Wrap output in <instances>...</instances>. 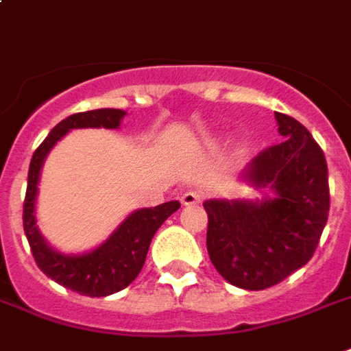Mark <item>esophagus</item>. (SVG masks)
Returning <instances> with one entry per match:
<instances>
[{"label":"esophagus","mask_w":351,"mask_h":351,"mask_svg":"<svg viewBox=\"0 0 351 351\" xmlns=\"http://www.w3.org/2000/svg\"><path fill=\"white\" fill-rule=\"evenodd\" d=\"M203 201V193L197 192V190H188L180 195V203L184 207H190V205H197Z\"/></svg>","instance_id":"1"}]
</instances>
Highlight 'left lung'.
Wrapping results in <instances>:
<instances>
[{
	"label": "left lung",
	"instance_id": "1",
	"mask_svg": "<svg viewBox=\"0 0 351 351\" xmlns=\"http://www.w3.org/2000/svg\"><path fill=\"white\" fill-rule=\"evenodd\" d=\"M285 138L258 154L241 173L262 199H207V251L228 283L262 291L302 268L329 217V173L323 152L295 117L278 114Z\"/></svg>",
	"mask_w": 351,
	"mask_h": 351
}]
</instances>
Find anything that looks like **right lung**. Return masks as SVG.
I'll return each instance as SVG.
<instances>
[{"instance_id": "right-lung-1", "label": "right lung", "mask_w": 351, "mask_h": 351, "mask_svg": "<svg viewBox=\"0 0 351 351\" xmlns=\"http://www.w3.org/2000/svg\"><path fill=\"white\" fill-rule=\"evenodd\" d=\"M127 116L123 110L100 108L66 117L41 142L34 152L28 171V188L24 199V234L28 237L32 254L39 269L58 285L85 296H108L131 285L141 274L152 237L159 226L175 210L180 209L178 201H167L158 207H144L133 210L123 222L110 234L106 241L82 254H66L47 243L38 228V186L41 169L49 152L62 141L72 129H119Z\"/></svg>"}]
</instances>
